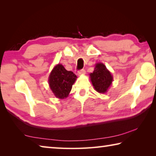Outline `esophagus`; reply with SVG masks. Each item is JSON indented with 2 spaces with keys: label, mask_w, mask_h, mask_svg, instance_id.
<instances>
[{
  "label": "esophagus",
  "mask_w": 156,
  "mask_h": 156,
  "mask_svg": "<svg viewBox=\"0 0 156 156\" xmlns=\"http://www.w3.org/2000/svg\"><path fill=\"white\" fill-rule=\"evenodd\" d=\"M84 73H85V70H84V69H81V70L78 71V76L84 75Z\"/></svg>",
  "instance_id": "1"
}]
</instances>
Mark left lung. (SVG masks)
I'll use <instances>...</instances> for the list:
<instances>
[{
	"instance_id": "8db88e82",
	"label": "left lung",
	"mask_w": 156,
	"mask_h": 156,
	"mask_svg": "<svg viewBox=\"0 0 156 156\" xmlns=\"http://www.w3.org/2000/svg\"><path fill=\"white\" fill-rule=\"evenodd\" d=\"M90 80L95 90L100 94L107 93L113 82V76L103 63L95 65L94 72L90 74Z\"/></svg>"
}]
</instances>
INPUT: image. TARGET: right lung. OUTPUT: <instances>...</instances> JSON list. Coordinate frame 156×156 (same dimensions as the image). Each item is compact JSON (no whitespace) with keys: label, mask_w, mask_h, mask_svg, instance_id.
Returning <instances> with one entry per match:
<instances>
[{"label":"right lung","mask_w":156,"mask_h":156,"mask_svg":"<svg viewBox=\"0 0 156 156\" xmlns=\"http://www.w3.org/2000/svg\"><path fill=\"white\" fill-rule=\"evenodd\" d=\"M76 78L77 76L72 72L66 70L62 65L58 64L50 73L49 86L57 98L65 99L69 94Z\"/></svg>","instance_id":"add662e5"}]
</instances>
